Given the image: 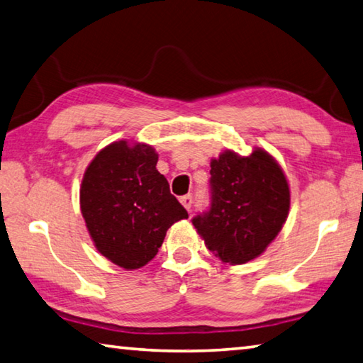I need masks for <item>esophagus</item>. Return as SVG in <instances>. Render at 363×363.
<instances>
[{"instance_id":"34e87169","label":"esophagus","mask_w":363,"mask_h":363,"mask_svg":"<svg viewBox=\"0 0 363 363\" xmlns=\"http://www.w3.org/2000/svg\"><path fill=\"white\" fill-rule=\"evenodd\" d=\"M179 201L182 203L184 208L190 211V208H192V203H194V196L192 195H184V196H181Z\"/></svg>"}]
</instances>
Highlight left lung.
I'll return each mask as SVG.
<instances>
[{"instance_id":"1","label":"left lung","mask_w":363,"mask_h":363,"mask_svg":"<svg viewBox=\"0 0 363 363\" xmlns=\"http://www.w3.org/2000/svg\"><path fill=\"white\" fill-rule=\"evenodd\" d=\"M211 206L192 223L216 257L241 265L268 247L287 219L291 190L284 171L263 149L211 160Z\"/></svg>"}]
</instances>
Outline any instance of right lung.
<instances>
[{"instance_id":"right-lung-1","label":"right lung","mask_w":363,"mask_h":363,"mask_svg":"<svg viewBox=\"0 0 363 363\" xmlns=\"http://www.w3.org/2000/svg\"><path fill=\"white\" fill-rule=\"evenodd\" d=\"M149 144L116 141L95 155L81 186V211L100 254L125 269L146 265L159 252L167 230L187 219L155 168Z\"/></svg>"}]
</instances>
